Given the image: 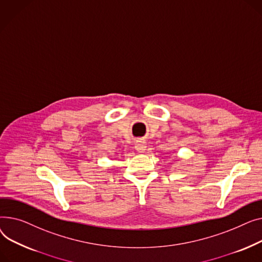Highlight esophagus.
<instances>
[{"label": "esophagus", "mask_w": 262, "mask_h": 262, "mask_svg": "<svg viewBox=\"0 0 262 262\" xmlns=\"http://www.w3.org/2000/svg\"><path fill=\"white\" fill-rule=\"evenodd\" d=\"M135 149H136L137 152L144 153V152L146 151V149H147V146H146V144H145L144 142H138V143L135 145Z\"/></svg>", "instance_id": "34e87169"}]
</instances>
